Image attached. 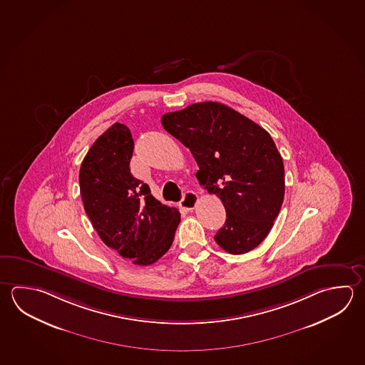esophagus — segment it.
<instances>
[{"mask_svg": "<svg viewBox=\"0 0 365 365\" xmlns=\"http://www.w3.org/2000/svg\"><path fill=\"white\" fill-rule=\"evenodd\" d=\"M197 203H198V195L195 192H186L180 202V207L187 211H192L197 206Z\"/></svg>", "mask_w": 365, "mask_h": 365, "instance_id": "34e87169", "label": "esophagus"}]
</instances>
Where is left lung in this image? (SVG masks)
<instances>
[{"label": "left lung", "instance_id": "left-lung-1", "mask_svg": "<svg viewBox=\"0 0 365 365\" xmlns=\"http://www.w3.org/2000/svg\"><path fill=\"white\" fill-rule=\"evenodd\" d=\"M160 120L192 152L199 184L225 207L216 243L232 255L252 251L272 230L284 199V165L272 136L216 101L166 113Z\"/></svg>", "mask_w": 365, "mask_h": 365}]
</instances>
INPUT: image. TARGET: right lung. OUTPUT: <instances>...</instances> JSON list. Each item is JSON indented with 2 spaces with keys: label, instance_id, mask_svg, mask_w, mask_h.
<instances>
[{
  "label": "right lung",
  "instance_id": "right-lung-1",
  "mask_svg": "<svg viewBox=\"0 0 365 365\" xmlns=\"http://www.w3.org/2000/svg\"><path fill=\"white\" fill-rule=\"evenodd\" d=\"M133 140L114 123L93 143L80 168L81 197L101 240L135 265H152L170 250L180 224L176 208L154 198L130 171Z\"/></svg>",
  "mask_w": 365,
  "mask_h": 365
}]
</instances>
